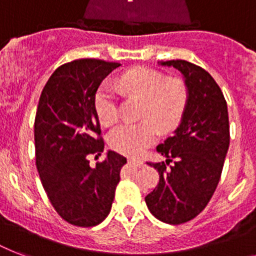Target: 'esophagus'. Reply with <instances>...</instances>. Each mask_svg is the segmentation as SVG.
Listing matches in <instances>:
<instances>
[{
	"mask_svg": "<svg viewBox=\"0 0 256 256\" xmlns=\"http://www.w3.org/2000/svg\"><path fill=\"white\" fill-rule=\"evenodd\" d=\"M128 164H132V166H134V168H142V166H144V162L140 160H136V158H130V160H128Z\"/></svg>",
	"mask_w": 256,
	"mask_h": 256,
	"instance_id": "esophagus-1",
	"label": "esophagus"
}]
</instances>
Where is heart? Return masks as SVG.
<instances>
[{
	"instance_id": "b5f03b06",
	"label": "heart",
	"mask_w": 256,
	"mask_h": 256,
	"mask_svg": "<svg viewBox=\"0 0 256 256\" xmlns=\"http://www.w3.org/2000/svg\"><path fill=\"white\" fill-rule=\"evenodd\" d=\"M120 92L144 100L140 116L148 120L138 124H124L108 134V144L124 156L142 154L158 138L160 130L171 132L182 120L188 88L182 80H168L164 73L150 68H134L116 80ZM96 112L104 124L120 120V106L116 92L108 84L100 85L94 98Z\"/></svg>"
}]
</instances>
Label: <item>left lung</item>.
<instances>
[{
    "label": "left lung",
    "mask_w": 256,
    "mask_h": 256,
    "mask_svg": "<svg viewBox=\"0 0 256 256\" xmlns=\"http://www.w3.org/2000/svg\"><path fill=\"white\" fill-rule=\"evenodd\" d=\"M160 65L183 74L188 102L174 134L156 146L166 162H148L160 172V183L144 200L156 219L180 224L202 212L218 186L230 144L228 112L222 90L206 70L183 60ZM170 162L174 164L168 168Z\"/></svg>",
    "instance_id": "left-lung-1"
}]
</instances>
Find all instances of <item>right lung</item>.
I'll return each instance as SVG.
<instances>
[{"instance_id":"add662e5","label":"right lung","mask_w":256,"mask_h":256,"mask_svg":"<svg viewBox=\"0 0 256 256\" xmlns=\"http://www.w3.org/2000/svg\"><path fill=\"white\" fill-rule=\"evenodd\" d=\"M118 66L92 58L68 62L52 74L40 96L34 120L38 174L56 211L74 226H96L108 216L126 164L112 150L96 168L88 162L104 148L96 92Z\"/></svg>"}]
</instances>
